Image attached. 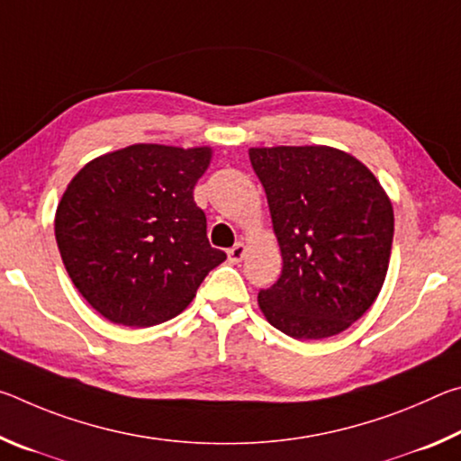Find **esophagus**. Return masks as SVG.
Returning a JSON list of instances; mask_svg holds the SVG:
<instances>
[{
  "label": "esophagus",
  "instance_id": "1",
  "mask_svg": "<svg viewBox=\"0 0 461 461\" xmlns=\"http://www.w3.org/2000/svg\"><path fill=\"white\" fill-rule=\"evenodd\" d=\"M246 254H248V246L244 244V241H238L236 246L228 249V258H230V262H233V264H238V262L244 260Z\"/></svg>",
  "mask_w": 461,
  "mask_h": 461
}]
</instances>
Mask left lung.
<instances>
[{"label": "left lung", "mask_w": 461, "mask_h": 461, "mask_svg": "<svg viewBox=\"0 0 461 461\" xmlns=\"http://www.w3.org/2000/svg\"><path fill=\"white\" fill-rule=\"evenodd\" d=\"M267 191L283 275L258 293L267 321L294 339L346 331L384 285L394 213L372 170L339 148H249Z\"/></svg>", "instance_id": "8db88e82"}]
</instances>
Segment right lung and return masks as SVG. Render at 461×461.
Here are the masks:
<instances>
[{
	"label": "right lung",
	"instance_id": "obj_1",
	"mask_svg": "<svg viewBox=\"0 0 461 461\" xmlns=\"http://www.w3.org/2000/svg\"><path fill=\"white\" fill-rule=\"evenodd\" d=\"M212 158V146L131 144L93 158L67 185L54 215L60 258L107 321H168L225 260L193 199Z\"/></svg>",
	"mask_w": 461,
	"mask_h": 461
}]
</instances>
